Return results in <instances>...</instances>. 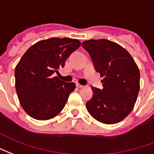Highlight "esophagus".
Segmentation results:
<instances>
[{
	"label": "esophagus",
	"mask_w": 154,
	"mask_h": 154,
	"mask_svg": "<svg viewBox=\"0 0 154 154\" xmlns=\"http://www.w3.org/2000/svg\"><path fill=\"white\" fill-rule=\"evenodd\" d=\"M76 87H77V88H84V87H85V86H84V85H80V84H79V83H76Z\"/></svg>",
	"instance_id": "obj_1"
}]
</instances>
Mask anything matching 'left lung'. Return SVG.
Listing matches in <instances>:
<instances>
[{
  "label": "left lung",
  "instance_id": "left-lung-1",
  "mask_svg": "<svg viewBox=\"0 0 154 154\" xmlns=\"http://www.w3.org/2000/svg\"><path fill=\"white\" fill-rule=\"evenodd\" d=\"M82 47L103 77V88L92 87L94 96L86 103V108L94 119L104 124L122 122L134 108L140 91L136 63L124 48L106 39L87 40Z\"/></svg>",
  "mask_w": 154,
  "mask_h": 154
}]
</instances>
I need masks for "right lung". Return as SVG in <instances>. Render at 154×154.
Masks as SVG:
<instances>
[{
    "instance_id": "right-lung-1",
    "label": "right lung",
    "mask_w": 154,
    "mask_h": 154,
    "mask_svg": "<svg viewBox=\"0 0 154 154\" xmlns=\"http://www.w3.org/2000/svg\"><path fill=\"white\" fill-rule=\"evenodd\" d=\"M79 47L78 39L52 38L36 42L23 54L14 70L15 88L20 105L31 117L45 121L62 111L75 84L53 74Z\"/></svg>"
}]
</instances>
